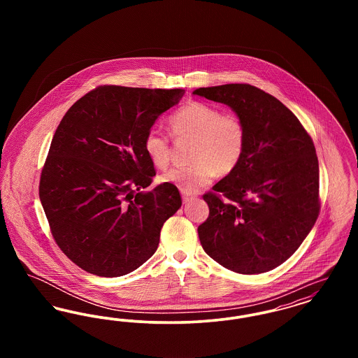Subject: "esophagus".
<instances>
[{
    "label": "esophagus",
    "mask_w": 358,
    "mask_h": 358,
    "mask_svg": "<svg viewBox=\"0 0 358 358\" xmlns=\"http://www.w3.org/2000/svg\"><path fill=\"white\" fill-rule=\"evenodd\" d=\"M194 199V194H190V193H182V201L184 203H189L190 200Z\"/></svg>",
    "instance_id": "esophagus-1"
}]
</instances>
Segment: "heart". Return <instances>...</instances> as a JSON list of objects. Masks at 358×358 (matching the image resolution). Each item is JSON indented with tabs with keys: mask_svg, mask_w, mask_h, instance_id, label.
Listing matches in <instances>:
<instances>
[{
	"mask_svg": "<svg viewBox=\"0 0 358 358\" xmlns=\"http://www.w3.org/2000/svg\"><path fill=\"white\" fill-rule=\"evenodd\" d=\"M171 136L192 139L187 166H176L164 173L159 181L194 193L208 185L217 174L238 168L245 150V127L235 114L222 111L208 103L189 102L169 117ZM143 150L155 168L164 169L171 162L169 138L158 129H150L143 138Z\"/></svg>",
	"mask_w": 358,
	"mask_h": 358,
	"instance_id": "b5f03b06",
	"label": "heart"
}]
</instances>
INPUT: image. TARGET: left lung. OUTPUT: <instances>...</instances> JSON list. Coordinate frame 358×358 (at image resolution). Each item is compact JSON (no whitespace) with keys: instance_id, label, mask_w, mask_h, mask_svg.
Masks as SVG:
<instances>
[{"instance_id":"left-lung-1","label":"left lung","mask_w":358,"mask_h":358,"mask_svg":"<svg viewBox=\"0 0 358 358\" xmlns=\"http://www.w3.org/2000/svg\"><path fill=\"white\" fill-rule=\"evenodd\" d=\"M234 110L245 127L238 168L205 193L199 227L205 252L238 273L271 271L310 234L320 213V168L313 139L289 108L251 85L193 91Z\"/></svg>"}]
</instances>
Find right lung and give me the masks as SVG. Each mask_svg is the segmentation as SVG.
Returning <instances> with one entry per match:
<instances>
[{
    "mask_svg": "<svg viewBox=\"0 0 358 358\" xmlns=\"http://www.w3.org/2000/svg\"><path fill=\"white\" fill-rule=\"evenodd\" d=\"M184 94L102 85L73 103L57 126L38 196L57 245L87 273L114 278L136 270L182 204L174 185L141 189L155 176L143 138Z\"/></svg>",
    "mask_w": 358,
    "mask_h": 358,
    "instance_id": "right-lung-1",
    "label": "right lung"
}]
</instances>
